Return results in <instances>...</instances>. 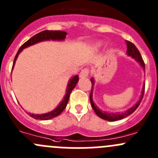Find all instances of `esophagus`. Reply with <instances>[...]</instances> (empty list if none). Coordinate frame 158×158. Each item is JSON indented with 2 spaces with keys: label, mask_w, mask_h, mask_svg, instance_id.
Wrapping results in <instances>:
<instances>
[{
  "label": "esophagus",
  "mask_w": 158,
  "mask_h": 158,
  "mask_svg": "<svg viewBox=\"0 0 158 158\" xmlns=\"http://www.w3.org/2000/svg\"><path fill=\"white\" fill-rule=\"evenodd\" d=\"M89 69H87V68H85L80 72L79 73V77L80 78H86L87 76H89Z\"/></svg>",
  "instance_id": "1"
}]
</instances>
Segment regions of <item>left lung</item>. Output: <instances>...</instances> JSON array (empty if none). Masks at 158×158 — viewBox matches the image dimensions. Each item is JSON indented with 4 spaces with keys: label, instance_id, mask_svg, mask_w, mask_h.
<instances>
[{
    "label": "left lung",
    "instance_id": "obj_1",
    "mask_svg": "<svg viewBox=\"0 0 158 158\" xmlns=\"http://www.w3.org/2000/svg\"><path fill=\"white\" fill-rule=\"evenodd\" d=\"M127 44V52L126 54L128 56H131V58H133L134 60H136L138 63L140 64V66L142 67V69H144V71H145V65H144V61L142 60V57H141V53L138 51V49H137V47L134 45L132 43L129 42V41H126ZM91 82H92V89H91V93L90 96H89V98H90V102L91 106H92V109H93L94 111H95V114L101 118L104 119V120L109 121V122H114V121H118L121 120V119H123L124 118L127 117V116L131 114L135 110L137 109V108L139 106L140 103H141V100H142L143 95H144V85L145 83H144V85H143L142 91H141V96H140L139 100L133 106H131V108H129L128 109H127L126 111H125L124 112H108V111H102L95 106V104L94 103L93 99H92V95H93V89H94V85H95V79L93 77L91 78Z\"/></svg>",
    "mask_w": 158,
    "mask_h": 158
}]
</instances>
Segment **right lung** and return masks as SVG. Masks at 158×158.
<instances>
[{"instance_id": "obj_1", "label": "right lung", "mask_w": 158, "mask_h": 158, "mask_svg": "<svg viewBox=\"0 0 158 158\" xmlns=\"http://www.w3.org/2000/svg\"><path fill=\"white\" fill-rule=\"evenodd\" d=\"M67 35V33L65 31H60V30H44V31L40 32V33H37V34L34 35L33 37L28 40L25 44H23L21 47H20L19 50L17 51L16 56L14 58V63H13L12 70L14 69V65H15L17 59L18 57L19 54L23 51V49L27 48V47L33 46L34 44H38V43L44 42V41L47 40H57V41H63L66 39V36ZM78 81H79V76L76 75L73 77H72L68 82L67 86L66 89V94H65L64 97H63V100L53 110L49 112L44 113V114H33V113H28L30 116L35 119H39V120H49V119L53 118L56 117L59 114H61L63 112V110L67 106L68 101H69V95L71 94L73 89L76 87V84H77Z\"/></svg>"}]
</instances>
